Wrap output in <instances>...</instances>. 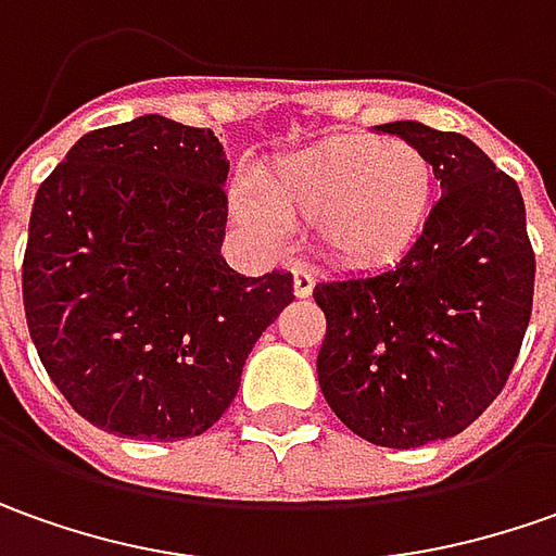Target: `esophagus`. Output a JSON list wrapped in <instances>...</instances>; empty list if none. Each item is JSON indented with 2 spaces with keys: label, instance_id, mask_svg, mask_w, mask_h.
I'll list each match as a JSON object with an SVG mask.
<instances>
[{
  "label": "esophagus",
  "instance_id": "esophagus-1",
  "mask_svg": "<svg viewBox=\"0 0 556 556\" xmlns=\"http://www.w3.org/2000/svg\"><path fill=\"white\" fill-rule=\"evenodd\" d=\"M314 282H316V274L307 267V264H298L295 267V295L298 298H307L314 292Z\"/></svg>",
  "mask_w": 556,
  "mask_h": 556
}]
</instances>
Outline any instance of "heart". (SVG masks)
Masks as SVG:
<instances>
[{
	"label": "heart",
	"instance_id": "heart-1",
	"mask_svg": "<svg viewBox=\"0 0 556 556\" xmlns=\"http://www.w3.org/2000/svg\"><path fill=\"white\" fill-rule=\"evenodd\" d=\"M433 193L437 175L418 147L348 135L277 156L264 168V190L237 178L230 212L261 240H279L289 224L316 227L336 267L381 270L425 233Z\"/></svg>",
	"mask_w": 556,
	"mask_h": 556
}]
</instances>
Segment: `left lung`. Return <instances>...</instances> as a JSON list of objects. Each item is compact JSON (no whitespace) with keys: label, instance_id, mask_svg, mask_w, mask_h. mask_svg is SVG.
I'll return each instance as SVG.
<instances>
[{"label":"left lung","instance_id":"8db88e82","mask_svg":"<svg viewBox=\"0 0 556 556\" xmlns=\"http://www.w3.org/2000/svg\"><path fill=\"white\" fill-rule=\"evenodd\" d=\"M418 147L443 197L400 264L316 282V375L363 440L415 450L477 421L502 393L532 314L535 255L520 187L455 131L378 125Z\"/></svg>","mask_w":556,"mask_h":556}]
</instances>
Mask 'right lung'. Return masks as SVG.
I'll return each instance as SVG.
<instances>
[{"mask_svg":"<svg viewBox=\"0 0 556 556\" xmlns=\"http://www.w3.org/2000/svg\"><path fill=\"white\" fill-rule=\"evenodd\" d=\"M227 153L156 113L83 135L42 181L24 311L49 378L94 428L175 443L240 391L245 356L292 304V274L220 255Z\"/></svg>","mask_w":556,"mask_h":556,"instance_id":"1","label":"right lung"}]
</instances>
